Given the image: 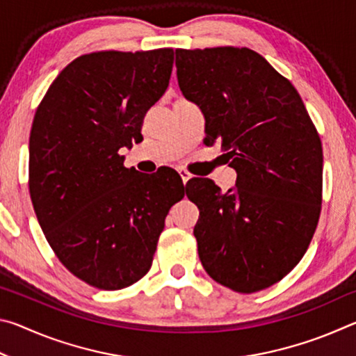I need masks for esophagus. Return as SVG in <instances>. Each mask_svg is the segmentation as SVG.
I'll use <instances>...</instances> for the list:
<instances>
[{"label": "esophagus", "instance_id": "obj_1", "mask_svg": "<svg viewBox=\"0 0 356 356\" xmlns=\"http://www.w3.org/2000/svg\"><path fill=\"white\" fill-rule=\"evenodd\" d=\"M177 172L180 174V177H182V182H184V184H186V182H188V180L191 179V172L186 171L185 168H179Z\"/></svg>", "mask_w": 356, "mask_h": 356}]
</instances>
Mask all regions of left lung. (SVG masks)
Listing matches in <instances>:
<instances>
[{
    "mask_svg": "<svg viewBox=\"0 0 356 356\" xmlns=\"http://www.w3.org/2000/svg\"><path fill=\"white\" fill-rule=\"evenodd\" d=\"M179 88L206 118L237 188L195 179L197 252L210 278L240 293L276 284L305 256L322 209L321 136L293 84L246 47L176 50ZM195 200H193L192 197Z\"/></svg>",
    "mask_w": 356,
    "mask_h": 356,
    "instance_id": "8db88e82",
    "label": "left lung"
}]
</instances>
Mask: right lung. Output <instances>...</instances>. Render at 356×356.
<instances>
[{"label": "right lung", "instance_id": "add662e5", "mask_svg": "<svg viewBox=\"0 0 356 356\" xmlns=\"http://www.w3.org/2000/svg\"><path fill=\"white\" fill-rule=\"evenodd\" d=\"M172 63V48L88 53L65 65L35 110L34 212L56 257L92 287L119 291L140 281L168 212L185 196L172 170L144 176L119 154L143 140L144 116L165 94Z\"/></svg>", "mask_w": 356, "mask_h": 356}]
</instances>
